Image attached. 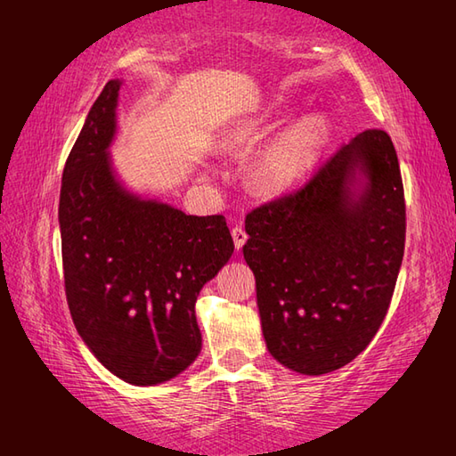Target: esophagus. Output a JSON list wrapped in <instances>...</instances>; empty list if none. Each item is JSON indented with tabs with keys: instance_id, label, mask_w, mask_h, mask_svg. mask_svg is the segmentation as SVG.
Instances as JSON below:
<instances>
[{
	"instance_id": "1",
	"label": "esophagus",
	"mask_w": 456,
	"mask_h": 456,
	"mask_svg": "<svg viewBox=\"0 0 456 456\" xmlns=\"http://www.w3.org/2000/svg\"><path fill=\"white\" fill-rule=\"evenodd\" d=\"M231 235H233V240H235V247H237V250L243 247L245 243H247V231L240 227V225H235L233 229H231Z\"/></svg>"
}]
</instances>
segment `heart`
<instances>
[{"label":"heart","instance_id":"b5f03b06","mask_svg":"<svg viewBox=\"0 0 456 456\" xmlns=\"http://www.w3.org/2000/svg\"><path fill=\"white\" fill-rule=\"evenodd\" d=\"M322 139V129L317 125H305V127L297 129L292 137H289L282 147H280L266 164L265 176L270 183H288L292 182L297 172L302 157L307 149L315 147Z\"/></svg>","mask_w":456,"mask_h":456}]
</instances>
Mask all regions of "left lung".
Here are the masks:
<instances>
[{
    "label": "left lung",
    "mask_w": 456,
    "mask_h": 456,
    "mask_svg": "<svg viewBox=\"0 0 456 456\" xmlns=\"http://www.w3.org/2000/svg\"><path fill=\"white\" fill-rule=\"evenodd\" d=\"M369 178L358 200L347 183ZM243 247L270 354L299 374L333 372L380 329L405 247L403 183L390 134L366 129L304 186L247 213Z\"/></svg>",
    "instance_id": "1"
}]
</instances>
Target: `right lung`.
I'll use <instances>...</instances> for the list:
<instances>
[{
    "mask_svg": "<svg viewBox=\"0 0 456 456\" xmlns=\"http://www.w3.org/2000/svg\"><path fill=\"white\" fill-rule=\"evenodd\" d=\"M119 86L105 84L62 172L64 292L94 356L121 380L151 386L196 361V299L235 245L223 216H186L115 182L108 147Z\"/></svg>",
    "mask_w": 456,
    "mask_h": 456,
    "instance_id": "obj_1",
    "label": "right lung"
}]
</instances>
